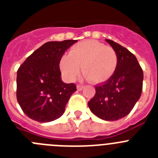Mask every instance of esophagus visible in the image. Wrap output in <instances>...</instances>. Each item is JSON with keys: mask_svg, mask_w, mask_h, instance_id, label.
<instances>
[{"mask_svg": "<svg viewBox=\"0 0 158 158\" xmlns=\"http://www.w3.org/2000/svg\"><path fill=\"white\" fill-rule=\"evenodd\" d=\"M83 87H84V86L82 85H80V84H78L77 85V90H79V91L82 90Z\"/></svg>", "mask_w": 158, "mask_h": 158, "instance_id": "esophagus-1", "label": "esophagus"}]
</instances>
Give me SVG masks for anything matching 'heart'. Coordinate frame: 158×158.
<instances>
[{"label": "heart", "instance_id": "b5f03b06", "mask_svg": "<svg viewBox=\"0 0 158 158\" xmlns=\"http://www.w3.org/2000/svg\"><path fill=\"white\" fill-rule=\"evenodd\" d=\"M118 65L116 51L96 40H86L74 45L69 54L62 57L59 66L68 81H74L81 70L91 81L103 83L113 76Z\"/></svg>", "mask_w": 158, "mask_h": 158}]
</instances>
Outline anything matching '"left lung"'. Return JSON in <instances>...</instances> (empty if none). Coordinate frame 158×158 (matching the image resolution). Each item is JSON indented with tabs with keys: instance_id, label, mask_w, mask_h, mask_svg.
I'll return each mask as SVG.
<instances>
[{
	"instance_id": "8db88e82",
	"label": "left lung",
	"mask_w": 158,
	"mask_h": 158,
	"mask_svg": "<svg viewBox=\"0 0 158 158\" xmlns=\"http://www.w3.org/2000/svg\"><path fill=\"white\" fill-rule=\"evenodd\" d=\"M106 41L117 53L116 70L109 80L96 85V94L88 105L101 119L115 121L127 115L140 98L143 71L127 49L112 40Z\"/></svg>"
}]
</instances>
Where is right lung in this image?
<instances>
[{
    "label": "right lung",
    "instance_id": "right-lung-1",
    "mask_svg": "<svg viewBox=\"0 0 158 158\" xmlns=\"http://www.w3.org/2000/svg\"><path fill=\"white\" fill-rule=\"evenodd\" d=\"M77 40L47 42L27 57L17 70L16 98L25 115L40 123L54 121L62 115L73 83L61 79L60 60Z\"/></svg>",
    "mask_w": 158,
    "mask_h": 158
}]
</instances>
